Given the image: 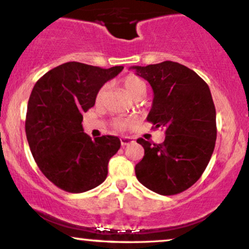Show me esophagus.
<instances>
[{
  "label": "esophagus",
  "instance_id": "1",
  "mask_svg": "<svg viewBox=\"0 0 249 249\" xmlns=\"http://www.w3.org/2000/svg\"><path fill=\"white\" fill-rule=\"evenodd\" d=\"M133 138H131V137H124V136H123V137H120V144H122L123 146L124 145H129V144H131V143H133Z\"/></svg>",
  "mask_w": 249,
  "mask_h": 249
}]
</instances>
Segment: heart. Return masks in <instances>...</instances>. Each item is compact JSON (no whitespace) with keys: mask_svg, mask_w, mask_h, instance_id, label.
<instances>
[{"mask_svg":"<svg viewBox=\"0 0 249 249\" xmlns=\"http://www.w3.org/2000/svg\"><path fill=\"white\" fill-rule=\"evenodd\" d=\"M123 86H124L125 91L127 92V94L131 95L132 98L137 97V95H144L146 92L145 81H144L142 78H139V76L133 75V74L125 76V78L123 79ZM106 89H107V86L104 85L102 89L98 91L97 100L102 99L103 95L105 94ZM127 125H129V122H127V120H118V122H116V126L118 127V129H125Z\"/></svg>","mask_w":249,"mask_h":249,"instance_id":"heart-1","label":"heart"}]
</instances>
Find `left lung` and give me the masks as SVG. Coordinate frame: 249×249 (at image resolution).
<instances>
[{
	"label": "left lung",
	"mask_w": 249,
	"mask_h": 249,
	"mask_svg": "<svg viewBox=\"0 0 249 249\" xmlns=\"http://www.w3.org/2000/svg\"><path fill=\"white\" fill-rule=\"evenodd\" d=\"M154 91L147 122L165 131L162 144L143 138L144 157L135 171L138 181L160 195L190 188L208 165L216 141V111L208 85L193 70L164 61L132 66Z\"/></svg>",
	"instance_id": "obj_1"
}]
</instances>
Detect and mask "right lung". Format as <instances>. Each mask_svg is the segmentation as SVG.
I'll return each instance as SVG.
<instances>
[{
  "label": "right lung",
  "mask_w": 249,
  "mask_h": 249,
  "mask_svg": "<svg viewBox=\"0 0 249 249\" xmlns=\"http://www.w3.org/2000/svg\"><path fill=\"white\" fill-rule=\"evenodd\" d=\"M123 68L71 61L51 70L34 85L27 106V141L40 170L60 189L84 193L105 181L108 160L120 147L119 138L102 136L92 141L81 122L103 85Z\"/></svg>",
  "instance_id": "obj_1"
}]
</instances>
